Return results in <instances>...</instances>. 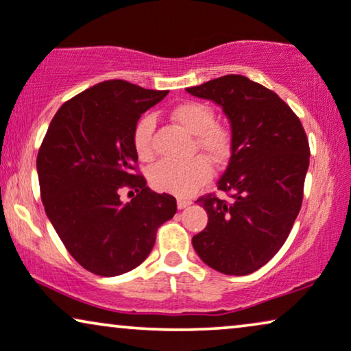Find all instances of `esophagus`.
Returning <instances> with one entry per match:
<instances>
[{
	"label": "esophagus",
	"instance_id": "obj_1",
	"mask_svg": "<svg viewBox=\"0 0 351 351\" xmlns=\"http://www.w3.org/2000/svg\"><path fill=\"white\" fill-rule=\"evenodd\" d=\"M176 204H178V208L180 210H183V208H186V207H188V205H191L193 202H191L189 199H178V202H176Z\"/></svg>",
	"mask_w": 351,
	"mask_h": 351
}]
</instances>
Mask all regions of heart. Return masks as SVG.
I'll return each instance as SVG.
<instances>
[{
  "label": "heart",
  "mask_w": 351,
  "mask_h": 351,
  "mask_svg": "<svg viewBox=\"0 0 351 351\" xmlns=\"http://www.w3.org/2000/svg\"><path fill=\"white\" fill-rule=\"evenodd\" d=\"M171 119L186 132L194 134V147L199 149L209 160L217 165L230 160L234 151V134L228 125L215 121L212 106L200 101L181 102L173 107ZM154 128H156V120L152 115L141 117L133 128V149L143 162L154 158ZM206 159L194 157L188 162H160L151 168L149 181L152 188L160 193L186 197L212 178V167Z\"/></svg>",
  "instance_id": "obj_1"
}]
</instances>
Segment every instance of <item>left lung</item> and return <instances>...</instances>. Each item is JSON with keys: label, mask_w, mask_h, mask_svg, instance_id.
Segmentation results:
<instances>
[{"label": "left lung", "mask_w": 351, "mask_h": 351, "mask_svg": "<svg viewBox=\"0 0 351 351\" xmlns=\"http://www.w3.org/2000/svg\"><path fill=\"white\" fill-rule=\"evenodd\" d=\"M188 93L221 106L234 134L230 165L218 181L231 200L197 199L208 223L193 245L210 268L245 276L268 263L291 234L310 165L306 133L276 93L242 75H224Z\"/></svg>", "instance_id": "1"}]
</instances>
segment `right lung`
I'll use <instances>...</instances> for the list:
<instances>
[{
	"label": "right lung",
	"instance_id": "1",
	"mask_svg": "<svg viewBox=\"0 0 351 351\" xmlns=\"http://www.w3.org/2000/svg\"><path fill=\"white\" fill-rule=\"evenodd\" d=\"M168 91L107 80L64 102L41 143L36 170L46 215L65 249L97 276L143 263L176 199L157 194L138 173L133 128ZM137 195L127 204L119 191Z\"/></svg>",
	"mask_w": 351,
	"mask_h": 351
}]
</instances>
